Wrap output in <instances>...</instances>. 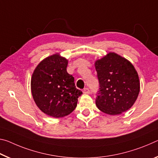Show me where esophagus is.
Returning a JSON list of instances; mask_svg holds the SVG:
<instances>
[{"label":"esophagus","instance_id":"esophagus-1","mask_svg":"<svg viewBox=\"0 0 158 158\" xmlns=\"http://www.w3.org/2000/svg\"><path fill=\"white\" fill-rule=\"evenodd\" d=\"M82 92H83L84 94H88L90 93V91H89V88H87V87H85V88L83 89V91H82Z\"/></svg>","mask_w":158,"mask_h":158}]
</instances>
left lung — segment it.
I'll return each mask as SVG.
<instances>
[{"mask_svg": "<svg viewBox=\"0 0 158 158\" xmlns=\"http://www.w3.org/2000/svg\"><path fill=\"white\" fill-rule=\"evenodd\" d=\"M99 82L96 105L103 113L120 115L135 103L140 91L137 71L130 61L109 52L94 63Z\"/></svg>", "mask_w": 158, "mask_h": 158, "instance_id": "left-lung-1", "label": "left lung"}]
</instances>
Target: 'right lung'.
<instances>
[{"instance_id":"add662e5","label":"right lung","mask_w":158,"mask_h":158,"mask_svg":"<svg viewBox=\"0 0 158 158\" xmlns=\"http://www.w3.org/2000/svg\"><path fill=\"white\" fill-rule=\"evenodd\" d=\"M68 60L58 53L49 56L36 66L31 81L33 100L39 109L51 117L63 118L77 106L82 92L74 77L66 71Z\"/></svg>"}]
</instances>
